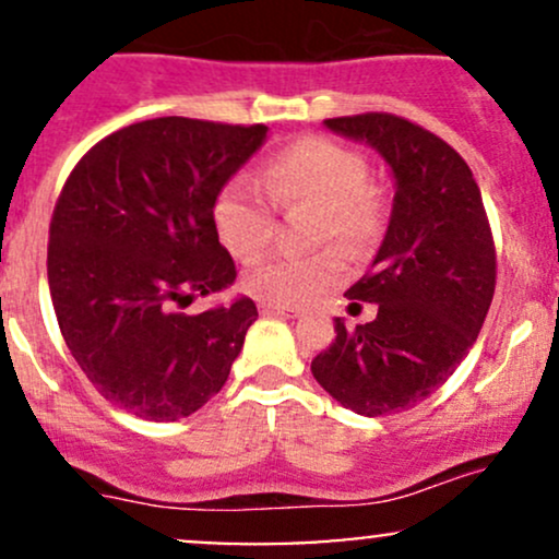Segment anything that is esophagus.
I'll return each instance as SVG.
<instances>
[{
    "label": "esophagus",
    "instance_id": "obj_1",
    "mask_svg": "<svg viewBox=\"0 0 559 559\" xmlns=\"http://www.w3.org/2000/svg\"><path fill=\"white\" fill-rule=\"evenodd\" d=\"M262 313L264 316H284V319H295V316H300L297 308H289V306H262Z\"/></svg>",
    "mask_w": 559,
    "mask_h": 559
}]
</instances>
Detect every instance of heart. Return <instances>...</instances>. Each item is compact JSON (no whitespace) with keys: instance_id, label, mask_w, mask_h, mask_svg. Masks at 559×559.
<instances>
[{"instance_id":"1","label":"heart","mask_w":559,"mask_h":559,"mask_svg":"<svg viewBox=\"0 0 559 559\" xmlns=\"http://www.w3.org/2000/svg\"><path fill=\"white\" fill-rule=\"evenodd\" d=\"M264 189L278 207H313L316 243H337L352 257L368 251L381 235V202L368 186V162L330 138H302L275 154L264 173ZM213 227L235 257H257L273 238L275 213L257 186L235 178L213 202ZM341 257H257L243 273L248 295L267 306H306L341 278Z\"/></svg>"}]
</instances>
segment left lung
<instances>
[{"label":"left lung","mask_w":559,"mask_h":559,"mask_svg":"<svg viewBox=\"0 0 559 559\" xmlns=\"http://www.w3.org/2000/svg\"><path fill=\"white\" fill-rule=\"evenodd\" d=\"M324 127L386 162L394 200L368 275L346 292L379 313L354 330L337 316L311 373L343 408L389 416L430 397L476 343L495 295L492 233L471 167L441 138L389 112Z\"/></svg>","instance_id":"obj_1"}]
</instances>
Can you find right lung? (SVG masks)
Listing matches in <instances>:
<instances>
[{
    "instance_id": "obj_1",
    "label": "right lung",
    "mask_w": 559,
    "mask_h": 559,
    "mask_svg": "<svg viewBox=\"0 0 559 559\" xmlns=\"http://www.w3.org/2000/svg\"><path fill=\"white\" fill-rule=\"evenodd\" d=\"M264 140V123L151 118L99 140L67 178L50 218V300L86 379L127 414L183 419L227 384L253 300L178 308L235 284L213 202Z\"/></svg>"
}]
</instances>
